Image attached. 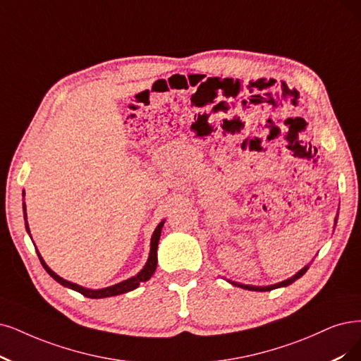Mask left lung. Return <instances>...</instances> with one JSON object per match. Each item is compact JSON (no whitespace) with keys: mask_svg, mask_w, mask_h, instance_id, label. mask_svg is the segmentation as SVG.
I'll return each instance as SVG.
<instances>
[{"mask_svg":"<svg viewBox=\"0 0 361 361\" xmlns=\"http://www.w3.org/2000/svg\"><path fill=\"white\" fill-rule=\"evenodd\" d=\"M336 221H338V216L335 219V226H336ZM310 269V264H306L305 268H302L298 274H295L293 276L284 279V281L281 283H276V284H272V286H251V284H241V283H235V281H231V279H228V281L236 287H241V288H245V290H251V291H271V290H275V288H279V287H287L290 284H293L296 281V279H299L302 275H305V272Z\"/></svg>","mask_w":361,"mask_h":361,"instance_id":"1","label":"left lung"}]
</instances>
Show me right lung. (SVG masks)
<instances>
[{"instance_id": "1", "label": "right lung", "mask_w": 361, "mask_h": 361, "mask_svg": "<svg viewBox=\"0 0 361 361\" xmlns=\"http://www.w3.org/2000/svg\"><path fill=\"white\" fill-rule=\"evenodd\" d=\"M23 196H25V192H23ZM23 216H25V228H26V232H28V235L31 236V232H30V226H28V219H26V205L23 202ZM165 224V220L160 221L157 224V228L154 229L153 235H152V241H150V252H149V259H147L144 268L135 275V276H130L128 279H125V281L122 283H117L114 286H110V287H105V288H98V290H92V288H86V287H82L78 286L75 283H71V281H66V279H63L62 276H59L58 274L53 272L47 263L44 262V259L42 257V255H39L38 250H37V255H38V259L39 262H42L43 268L46 269V272L55 279V281H58L61 286L63 287H68L71 290H75L78 293H82L83 296L86 298H90V299H102V298H111V296H117V295H123V293H128L130 290H135L141 283H145L149 281V279L152 278V275L154 274L156 268H157V245H159V239H160V233H162V228ZM32 239V238H31ZM35 245V244H34Z\"/></svg>"}]
</instances>
